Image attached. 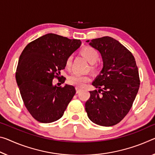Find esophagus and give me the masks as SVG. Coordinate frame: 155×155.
<instances>
[{"mask_svg": "<svg viewBox=\"0 0 155 155\" xmlns=\"http://www.w3.org/2000/svg\"><path fill=\"white\" fill-rule=\"evenodd\" d=\"M81 88L78 87H76V90H77V93H78L81 91Z\"/></svg>", "mask_w": 155, "mask_h": 155, "instance_id": "1", "label": "esophagus"}]
</instances>
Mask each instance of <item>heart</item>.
Listing matches in <instances>:
<instances>
[{
	"instance_id": "1",
	"label": "heart",
	"mask_w": 155,
	"mask_h": 155,
	"mask_svg": "<svg viewBox=\"0 0 155 155\" xmlns=\"http://www.w3.org/2000/svg\"><path fill=\"white\" fill-rule=\"evenodd\" d=\"M80 52L90 63V68L93 72H96L99 69V64L97 60L99 58V54L94 48L90 46H85L81 49ZM72 56H69L66 59L65 66L67 68H70L72 65ZM68 82L71 85L75 86L83 87L86 83L90 81V77L88 75H83L78 73H73L68 77Z\"/></svg>"
}]
</instances>
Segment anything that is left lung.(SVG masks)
Listing matches in <instances>:
<instances>
[{
    "label": "left lung",
    "mask_w": 155,
    "mask_h": 155,
    "mask_svg": "<svg viewBox=\"0 0 155 155\" xmlns=\"http://www.w3.org/2000/svg\"><path fill=\"white\" fill-rule=\"evenodd\" d=\"M90 45L101 54L104 68L85 103L89 119L101 126H112L126 116L138 92L139 70L132 54L110 36L92 39Z\"/></svg>",
    "instance_id": "left-lung-1"
}]
</instances>
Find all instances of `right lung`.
<instances>
[{"mask_svg":"<svg viewBox=\"0 0 155 155\" xmlns=\"http://www.w3.org/2000/svg\"><path fill=\"white\" fill-rule=\"evenodd\" d=\"M81 42L55 34H48L27 45L19 57L16 79L23 103L36 121L48 124L61 119L76 93L75 87L53 85L54 78L61 83L60 76L66 59Z\"/></svg>","mask_w":155,"mask_h":155,"instance_id":"add662e5","label":"right lung"}]
</instances>
